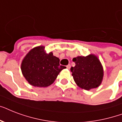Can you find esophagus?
<instances>
[{"instance_id": "1", "label": "esophagus", "mask_w": 122, "mask_h": 122, "mask_svg": "<svg viewBox=\"0 0 122 122\" xmlns=\"http://www.w3.org/2000/svg\"><path fill=\"white\" fill-rule=\"evenodd\" d=\"M66 68H67V69H70L71 68V65H67L66 66Z\"/></svg>"}]
</instances>
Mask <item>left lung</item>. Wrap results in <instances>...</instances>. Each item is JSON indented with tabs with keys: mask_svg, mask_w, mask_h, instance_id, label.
<instances>
[{
	"mask_svg": "<svg viewBox=\"0 0 122 122\" xmlns=\"http://www.w3.org/2000/svg\"><path fill=\"white\" fill-rule=\"evenodd\" d=\"M75 63L70 69L75 83L85 90L97 88L101 83L103 69L98 58L94 55L78 56L73 59Z\"/></svg>",
	"mask_w": 122,
	"mask_h": 122,
	"instance_id": "left-lung-1",
	"label": "left lung"
}]
</instances>
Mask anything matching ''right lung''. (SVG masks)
Returning a JSON list of instances; mask_svg holds the SVG:
<instances>
[{
  "mask_svg": "<svg viewBox=\"0 0 122 122\" xmlns=\"http://www.w3.org/2000/svg\"><path fill=\"white\" fill-rule=\"evenodd\" d=\"M44 46L33 48L26 54L21 63L22 73L30 84L46 87L51 85L66 67L59 65V59L52 52L47 54Z\"/></svg>",
  "mask_w": 122,
  "mask_h": 122,
  "instance_id": "add662e5",
  "label": "right lung"
}]
</instances>
